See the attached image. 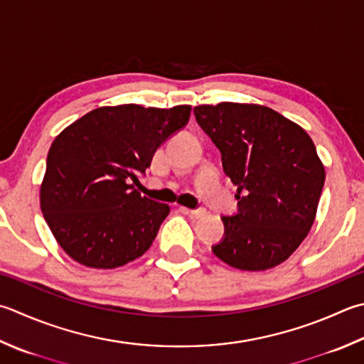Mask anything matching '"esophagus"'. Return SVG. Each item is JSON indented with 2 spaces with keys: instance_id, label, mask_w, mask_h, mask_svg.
<instances>
[{
  "instance_id": "1",
  "label": "esophagus",
  "mask_w": 364,
  "mask_h": 364,
  "mask_svg": "<svg viewBox=\"0 0 364 364\" xmlns=\"http://www.w3.org/2000/svg\"><path fill=\"white\" fill-rule=\"evenodd\" d=\"M182 214H187V215H191L195 218H201L205 215V210L204 209H187V208H181L179 209Z\"/></svg>"
}]
</instances>
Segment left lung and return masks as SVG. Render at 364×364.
<instances>
[{
	"label": "left lung",
	"mask_w": 364,
	"mask_h": 364,
	"mask_svg": "<svg viewBox=\"0 0 364 364\" xmlns=\"http://www.w3.org/2000/svg\"><path fill=\"white\" fill-rule=\"evenodd\" d=\"M193 112L237 185V214L222 217L225 237L212 252L242 271L284 263L312 228L325 183L311 136L259 105L218 102Z\"/></svg>",
	"instance_id": "8db88e82"
}]
</instances>
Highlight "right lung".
<instances>
[{
    "mask_svg": "<svg viewBox=\"0 0 364 364\" xmlns=\"http://www.w3.org/2000/svg\"><path fill=\"white\" fill-rule=\"evenodd\" d=\"M191 106L93 109L66 127L49 149L41 210L74 262L114 269L152 245L169 205L134 188L154 154L187 125Z\"/></svg>",
    "mask_w": 364,
    "mask_h": 364,
    "instance_id": "1",
    "label": "right lung"
}]
</instances>
